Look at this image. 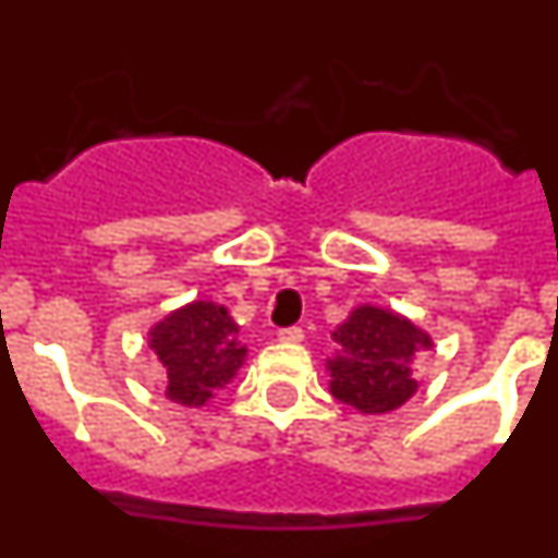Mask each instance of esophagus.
<instances>
[{
	"label": "esophagus",
	"mask_w": 558,
	"mask_h": 558,
	"mask_svg": "<svg viewBox=\"0 0 558 558\" xmlns=\"http://www.w3.org/2000/svg\"><path fill=\"white\" fill-rule=\"evenodd\" d=\"M276 338L284 340V343H299L304 338V329L302 327H284L276 332Z\"/></svg>",
	"instance_id": "obj_1"
}]
</instances>
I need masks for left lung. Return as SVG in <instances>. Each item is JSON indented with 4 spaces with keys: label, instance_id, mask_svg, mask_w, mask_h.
I'll list each match as a JSON object with an SVG mask.
<instances>
[{
    "label": "left lung",
    "instance_id": "obj_1",
    "mask_svg": "<svg viewBox=\"0 0 558 558\" xmlns=\"http://www.w3.org/2000/svg\"><path fill=\"white\" fill-rule=\"evenodd\" d=\"M332 338L338 354L329 360V391L343 405L360 413H388L416 393L411 360L418 349L433 347L416 324L391 310L363 304L352 310Z\"/></svg>",
    "mask_w": 558,
    "mask_h": 558
}]
</instances>
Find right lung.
I'll return each instance as SVG.
<instances>
[{
	"label": "right lung",
	"instance_id": "1",
	"mask_svg": "<svg viewBox=\"0 0 558 558\" xmlns=\"http://www.w3.org/2000/svg\"><path fill=\"white\" fill-rule=\"evenodd\" d=\"M150 349L167 368V397L181 405H204L243 366L245 347L226 307L192 302L150 329Z\"/></svg>",
	"mask_w": 558,
	"mask_h": 558
}]
</instances>
